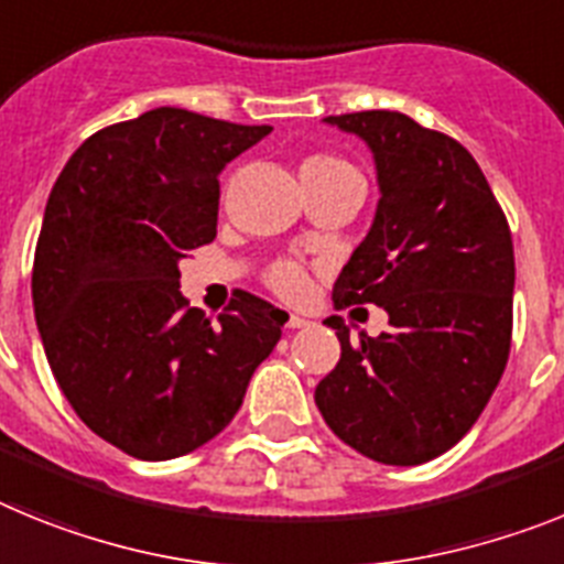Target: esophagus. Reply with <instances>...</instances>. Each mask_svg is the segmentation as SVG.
<instances>
[{"label": "esophagus", "mask_w": 564, "mask_h": 564, "mask_svg": "<svg viewBox=\"0 0 564 564\" xmlns=\"http://www.w3.org/2000/svg\"><path fill=\"white\" fill-rule=\"evenodd\" d=\"M286 326H289V329H310L312 321H310V317H303V315H289Z\"/></svg>", "instance_id": "34e87169"}]
</instances>
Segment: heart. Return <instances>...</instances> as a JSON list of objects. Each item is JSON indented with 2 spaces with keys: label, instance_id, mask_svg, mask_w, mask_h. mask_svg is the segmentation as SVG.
Wrapping results in <instances>:
<instances>
[{
  "label": "heart",
  "instance_id": "heart-1",
  "mask_svg": "<svg viewBox=\"0 0 564 564\" xmlns=\"http://www.w3.org/2000/svg\"><path fill=\"white\" fill-rule=\"evenodd\" d=\"M351 173H357L355 166L326 153L310 155V159H303L301 164L303 178H329V175H351ZM267 281L269 286L275 289L278 295L283 297H301L303 292H306V272H303L301 263L295 261L275 263V267L269 269Z\"/></svg>",
  "mask_w": 564,
  "mask_h": 564
}]
</instances>
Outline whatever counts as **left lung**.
<instances>
[{
  "label": "left lung",
  "instance_id": "left-lung-1",
  "mask_svg": "<svg viewBox=\"0 0 564 564\" xmlns=\"http://www.w3.org/2000/svg\"><path fill=\"white\" fill-rule=\"evenodd\" d=\"M357 135L377 170L375 221L332 301L375 303L383 335L351 343L315 389L337 437L386 465L440 457L477 423L511 351L513 243L486 175L459 141L391 110L326 116Z\"/></svg>",
  "mask_w": 564,
  "mask_h": 564
}]
</instances>
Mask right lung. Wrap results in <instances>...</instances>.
<instances>
[{"label": "right lung", "instance_id": "obj_1", "mask_svg": "<svg viewBox=\"0 0 564 564\" xmlns=\"http://www.w3.org/2000/svg\"><path fill=\"white\" fill-rule=\"evenodd\" d=\"M272 133L155 107L93 133L56 178L33 258L47 364L82 423L139 459L221 434L286 312L241 292L209 323L178 263L215 238L224 166Z\"/></svg>", "mask_w": 564, "mask_h": 564}]
</instances>
